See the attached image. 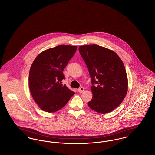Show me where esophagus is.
Segmentation results:
<instances>
[{"mask_svg": "<svg viewBox=\"0 0 155 155\" xmlns=\"http://www.w3.org/2000/svg\"><path fill=\"white\" fill-rule=\"evenodd\" d=\"M78 91L80 92V93H82L84 91V88H83V87H80V88H79L78 90Z\"/></svg>", "mask_w": 155, "mask_h": 155, "instance_id": "34e87169", "label": "esophagus"}]
</instances>
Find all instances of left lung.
I'll list each match as a JSON object with an SVG mask.
<instances>
[{"instance_id":"obj_1","label":"left lung","mask_w":155,"mask_h":155,"mask_svg":"<svg viewBox=\"0 0 155 155\" xmlns=\"http://www.w3.org/2000/svg\"><path fill=\"white\" fill-rule=\"evenodd\" d=\"M78 50L88 68L92 84L93 96L88 107L101 114L112 112L127 93L124 64L114 51L97 45L80 46Z\"/></svg>"}]
</instances>
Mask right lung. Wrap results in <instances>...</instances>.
I'll return each instance as SVG.
<instances>
[{
  "label": "right lung",
  "mask_w": 155,
  "mask_h": 155,
  "mask_svg": "<svg viewBox=\"0 0 155 155\" xmlns=\"http://www.w3.org/2000/svg\"><path fill=\"white\" fill-rule=\"evenodd\" d=\"M77 46L60 45L37 55L30 67L28 85L38 107L47 112L61 109L75 94L62 84L63 70L77 50Z\"/></svg>",
  "instance_id": "obj_1"
}]
</instances>
